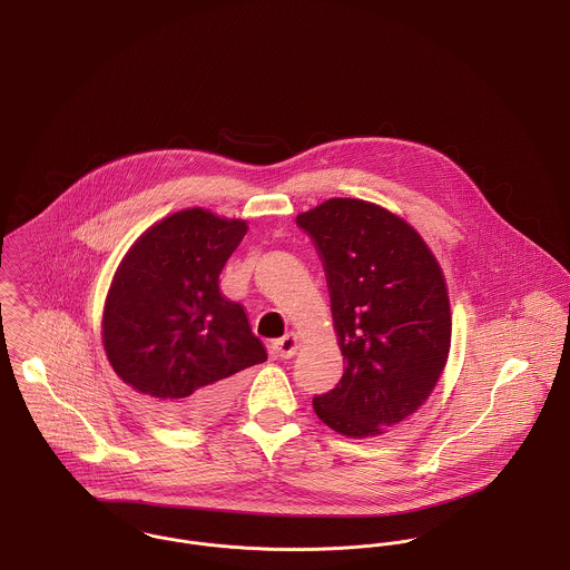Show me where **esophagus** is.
<instances>
[{"instance_id": "obj_1", "label": "esophagus", "mask_w": 570, "mask_h": 570, "mask_svg": "<svg viewBox=\"0 0 570 570\" xmlns=\"http://www.w3.org/2000/svg\"><path fill=\"white\" fill-rule=\"evenodd\" d=\"M298 346H301L298 335H296V333H287L285 337H281V340H276V342L272 344V351L276 353V357H281V360H289V357H294V355H296Z\"/></svg>"}]
</instances>
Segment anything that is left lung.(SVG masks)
Returning a JSON list of instances; mask_svg holds the SVG:
<instances>
[{"mask_svg": "<svg viewBox=\"0 0 570 570\" xmlns=\"http://www.w3.org/2000/svg\"><path fill=\"white\" fill-rule=\"evenodd\" d=\"M326 272L333 326L346 360L313 410L346 438H374L415 414L451 351L442 267L412 224L387 208L331 198L296 217Z\"/></svg>", "mask_w": 570, "mask_h": 570, "instance_id": "8db88e82", "label": "left lung"}]
</instances>
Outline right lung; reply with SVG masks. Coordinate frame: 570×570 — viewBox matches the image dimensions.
Returning a JSON list of instances; mask_svg holds the SVG:
<instances>
[{
	"mask_svg": "<svg viewBox=\"0 0 570 570\" xmlns=\"http://www.w3.org/2000/svg\"><path fill=\"white\" fill-rule=\"evenodd\" d=\"M248 224L185 208L153 224L106 294L102 344L117 376L171 424L222 414L233 376L267 360L239 303L219 292Z\"/></svg>",
	"mask_w": 570,
	"mask_h": 570,
	"instance_id": "add662e5",
	"label": "right lung"
}]
</instances>
